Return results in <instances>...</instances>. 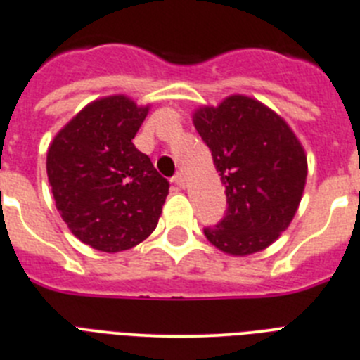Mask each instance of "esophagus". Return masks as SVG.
Wrapping results in <instances>:
<instances>
[{
	"mask_svg": "<svg viewBox=\"0 0 360 360\" xmlns=\"http://www.w3.org/2000/svg\"><path fill=\"white\" fill-rule=\"evenodd\" d=\"M172 181H174V183H176L177 186H179V188H184V186H186V177H184L183 174H177V176L174 177Z\"/></svg>",
	"mask_w": 360,
	"mask_h": 360,
	"instance_id": "34e87169",
	"label": "esophagus"
}]
</instances>
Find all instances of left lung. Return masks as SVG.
Segmentation results:
<instances>
[{"mask_svg":"<svg viewBox=\"0 0 360 360\" xmlns=\"http://www.w3.org/2000/svg\"><path fill=\"white\" fill-rule=\"evenodd\" d=\"M226 186L228 212L204 228L210 244L231 257L269 248L289 228L307 183V154L289 124L265 103L231 95L193 112Z\"/></svg>","mask_w":360,"mask_h":360,"instance_id":"8db88e82","label":"left lung"}]
</instances>
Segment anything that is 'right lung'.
<instances>
[{"mask_svg":"<svg viewBox=\"0 0 360 360\" xmlns=\"http://www.w3.org/2000/svg\"><path fill=\"white\" fill-rule=\"evenodd\" d=\"M148 115L125 95L93 100L55 134L46 172L70 231L96 251L120 252L158 226L168 181L134 147Z\"/></svg>","mask_w":360,"mask_h":360,"instance_id":"add662e5","label":"right lung"}]
</instances>
